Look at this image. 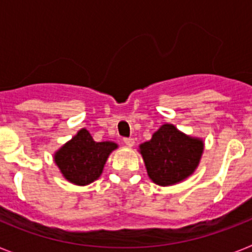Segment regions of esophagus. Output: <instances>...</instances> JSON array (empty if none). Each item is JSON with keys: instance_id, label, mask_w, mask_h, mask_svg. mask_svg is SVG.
Returning a JSON list of instances; mask_svg holds the SVG:
<instances>
[{"instance_id": "esophagus-1", "label": "esophagus", "mask_w": 252, "mask_h": 252, "mask_svg": "<svg viewBox=\"0 0 252 252\" xmlns=\"http://www.w3.org/2000/svg\"><path fill=\"white\" fill-rule=\"evenodd\" d=\"M124 142L128 146V148H132V146L135 145V140H133L132 137H126V139H124Z\"/></svg>"}]
</instances>
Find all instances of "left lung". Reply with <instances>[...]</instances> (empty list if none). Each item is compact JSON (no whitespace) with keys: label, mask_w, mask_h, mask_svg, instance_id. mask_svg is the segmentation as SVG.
<instances>
[{"label":"left lung","mask_w":252,"mask_h":252,"mask_svg":"<svg viewBox=\"0 0 252 252\" xmlns=\"http://www.w3.org/2000/svg\"><path fill=\"white\" fill-rule=\"evenodd\" d=\"M204 141L164 124L149 141L139 146L148 175L153 183L169 187L180 183L195 171L202 159Z\"/></svg>","instance_id":"8db88e82"}]
</instances>
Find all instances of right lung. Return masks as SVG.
<instances>
[{"label":"right lung","mask_w":252,"mask_h":252,"mask_svg":"<svg viewBox=\"0 0 252 252\" xmlns=\"http://www.w3.org/2000/svg\"><path fill=\"white\" fill-rule=\"evenodd\" d=\"M117 148L113 141H94L86 128H81L55 151L54 161L68 182L88 186L101 177L110 154Z\"/></svg>","instance_id":"obj_1"}]
</instances>
